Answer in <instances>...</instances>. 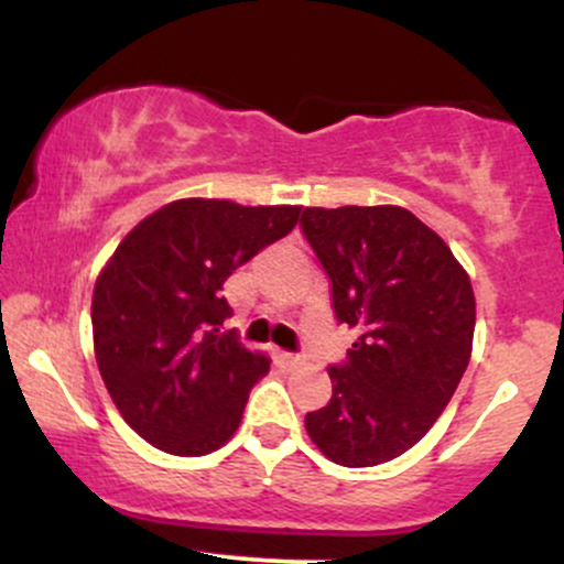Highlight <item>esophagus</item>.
<instances>
[{"label": "esophagus", "mask_w": 564, "mask_h": 564, "mask_svg": "<svg viewBox=\"0 0 564 564\" xmlns=\"http://www.w3.org/2000/svg\"><path fill=\"white\" fill-rule=\"evenodd\" d=\"M281 360H283V366H289V368H296V366L304 364L302 355H294V352H283Z\"/></svg>", "instance_id": "esophagus-1"}]
</instances>
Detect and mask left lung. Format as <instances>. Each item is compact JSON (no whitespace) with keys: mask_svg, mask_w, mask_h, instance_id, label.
<instances>
[{"mask_svg":"<svg viewBox=\"0 0 564 564\" xmlns=\"http://www.w3.org/2000/svg\"><path fill=\"white\" fill-rule=\"evenodd\" d=\"M302 236L355 328L334 394L304 426L341 467H377L422 440L469 366L475 294L443 238L400 206H310Z\"/></svg>","mask_w":564,"mask_h":564,"instance_id":"8db88e82","label":"left lung"}]
</instances>
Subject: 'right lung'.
Returning a JSON list of instances; mask_svg holds the SVG:
<instances>
[{"label":"right lung","instance_id":"add662e5","mask_svg":"<svg viewBox=\"0 0 564 564\" xmlns=\"http://www.w3.org/2000/svg\"><path fill=\"white\" fill-rule=\"evenodd\" d=\"M302 206L183 198L145 217L95 283L93 336L100 377L142 440L204 456L230 440L264 355L219 332L232 310L223 283L294 228Z\"/></svg>","mask_w":564,"mask_h":564}]
</instances>
